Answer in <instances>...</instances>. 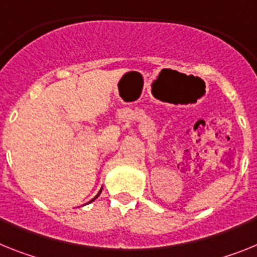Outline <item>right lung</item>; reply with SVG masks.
Segmentation results:
<instances>
[{
    "label": "right lung",
    "instance_id": "right-lung-1",
    "mask_svg": "<svg viewBox=\"0 0 257 257\" xmlns=\"http://www.w3.org/2000/svg\"><path fill=\"white\" fill-rule=\"evenodd\" d=\"M101 191H102V190H101ZM101 191H99V193H98V195H97V196H95V198H98V196H99V194H101ZM95 198H94V199H95ZM94 199H91V200H90V202H93V200H94Z\"/></svg>",
    "mask_w": 257,
    "mask_h": 257
}]
</instances>
